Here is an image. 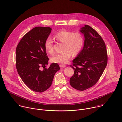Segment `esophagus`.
I'll list each match as a JSON object with an SVG mask.
<instances>
[{"instance_id":"34e87169","label":"esophagus","mask_w":122,"mask_h":122,"mask_svg":"<svg viewBox=\"0 0 122 122\" xmlns=\"http://www.w3.org/2000/svg\"><path fill=\"white\" fill-rule=\"evenodd\" d=\"M66 65H64V64H60V67L61 68L65 67H66Z\"/></svg>"}]
</instances>
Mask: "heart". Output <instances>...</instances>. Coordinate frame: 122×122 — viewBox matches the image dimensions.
<instances>
[{
    "label": "heart",
    "mask_w": 122,
    "mask_h": 122,
    "mask_svg": "<svg viewBox=\"0 0 122 122\" xmlns=\"http://www.w3.org/2000/svg\"><path fill=\"white\" fill-rule=\"evenodd\" d=\"M55 38L59 42L62 43V51L51 57L53 62L66 64L71 59L72 55H78L81 50L84 44L83 36L80 32L62 30L57 32ZM44 48L50 54L54 53L53 41L50 38H48L44 42Z\"/></svg>",
    "instance_id": "b5f03b06"
}]
</instances>
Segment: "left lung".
<instances>
[{"label": "left lung", "mask_w": 122, "mask_h": 122, "mask_svg": "<svg viewBox=\"0 0 122 122\" xmlns=\"http://www.w3.org/2000/svg\"><path fill=\"white\" fill-rule=\"evenodd\" d=\"M81 32L85 38L84 46L70 65L74 73L69 83L75 89L84 91L99 80L107 65L108 54L105 42L94 29L85 25Z\"/></svg>", "instance_id": "8db88e82"}]
</instances>
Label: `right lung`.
<instances>
[{
    "label": "right lung",
    "mask_w": 122,
    "mask_h": 122,
    "mask_svg": "<svg viewBox=\"0 0 122 122\" xmlns=\"http://www.w3.org/2000/svg\"><path fill=\"white\" fill-rule=\"evenodd\" d=\"M49 27L37 26L26 33L16 49V67L25 84L31 90L41 93L51 86L56 73L60 69L58 64L48 68L49 58L44 42L51 32ZM43 67L41 71L40 67ZM46 67L45 68V67Z\"/></svg>",
    "instance_id": "obj_1"
}]
</instances>
